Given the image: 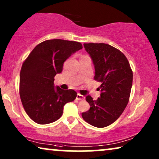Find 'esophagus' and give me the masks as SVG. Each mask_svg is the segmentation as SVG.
Instances as JSON below:
<instances>
[{
    "instance_id": "obj_1",
    "label": "esophagus",
    "mask_w": 159,
    "mask_h": 159,
    "mask_svg": "<svg viewBox=\"0 0 159 159\" xmlns=\"http://www.w3.org/2000/svg\"><path fill=\"white\" fill-rule=\"evenodd\" d=\"M85 98H84V95H82L80 94H77V99L79 100V101H82V100H84Z\"/></svg>"
}]
</instances>
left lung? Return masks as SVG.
<instances>
[{
    "label": "left lung",
    "mask_w": 159,
    "mask_h": 159,
    "mask_svg": "<svg viewBox=\"0 0 159 159\" xmlns=\"http://www.w3.org/2000/svg\"><path fill=\"white\" fill-rule=\"evenodd\" d=\"M95 68L94 79L101 82V97L87 95L90 109L82 113L84 121L95 127L114 123L127 106L132 85V71L123 53L106 43H84ZM100 90V89H99Z\"/></svg>",
    "instance_id": "1"
}]
</instances>
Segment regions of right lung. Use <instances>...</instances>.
Returning <instances> with one entry per match:
<instances>
[{
	"label": "right lung",
	"instance_id": "add662e5",
	"mask_svg": "<svg viewBox=\"0 0 159 159\" xmlns=\"http://www.w3.org/2000/svg\"><path fill=\"white\" fill-rule=\"evenodd\" d=\"M82 48L80 43L54 39L40 43L23 63L19 77V95L30 119L39 125L58 120L66 103L77 97L74 90L54 85V77L63 70L67 58Z\"/></svg>",
	"mask_w": 159,
	"mask_h": 159
}]
</instances>
